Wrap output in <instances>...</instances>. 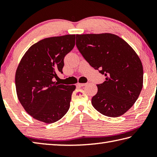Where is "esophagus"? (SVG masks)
I'll list each match as a JSON object with an SVG mask.
<instances>
[{"label": "esophagus", "instance_id": "obj_1", "mask_svg": "<svg viewBox=\"0 0 157 157\" xmlns=\"http://www.w3.org/2000/svg\"><path fill=\"white\" fill-rule=\"evenodd\" d=\"M87 84V83H78V85L79 86H86Z\"/></svg>", "mask_w": 157, "mask_h": 157}]
</instances>
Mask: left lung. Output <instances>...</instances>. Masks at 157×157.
<instances>
[{"mask_svg": "<svg viewBox=\"0 0 157 157\" xmlns=\"http://www.w3.org/2000/svg\"><path fill=\"white\" fill-rule=\"evenodd\" d=\"M76 46L86 62L106 77L97 84L98 92L91 100L94 107L113 118L127 112L143 88V65L136 52L110 33L76 34Z\"/></svg>", "mask_w": 157, "mask_h": 157, "instance_id": "1", "label": "left lung"}]
</instances>
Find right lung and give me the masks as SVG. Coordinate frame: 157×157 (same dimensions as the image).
<instances>
[{
    "mask_svg": "<svg viewBox=\"0 0 157 157\" xmlns=\"http://www.w3.org/2000/svg\"><path fill=\"white\" fill-rule=\"evenodd\" d=\"M75 44V34L46 38L33 44L21 59L15 75L17 96L36 120L52 123L68 111L75 86L59 84L53 78L63 73V59Z\"/></svg>",
    "mask_w": 157,
    "mask_h": 157,
    "instance_id": "1",
    "label": "right lung"
}]
</instances>
